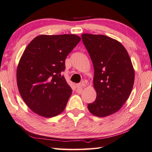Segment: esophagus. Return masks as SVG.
<instances>
[{"label":"esophagus","mask_w":152,"mask_h":152,"mask_svg":"<svg viewBox=\"0 0 152 152\" xmlns=\"http://www.w3.org/2000/svg\"><path fill=\"white\" fill-rule=\"evenodd\" d=\"M76 87L77 88H78V89L81 90V89H83V88H84L85 87V84L83 83H79V84L76 85Z\"/></svg>","instance_id":"obj_1"}]
</instances>
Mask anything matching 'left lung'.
Instances as JSON below:
<instances>
[{
	"instance_id": "8db88e82",
	"label": "left lung",
	"mask_w": 152,
	"mask_h": 152,
	"mask_svg": "<svg viewBox=\"0 0 152 152\" xmlns=\"http://www.w3.org/2000/svg\"><path fill=\"white\" fill-rule=\"evenodd\" d=\"M81 38L93 64L96 92L88 109L96 116H108L121 109L130 96L135 76L132 64L126 48L116 39L91 34H83Z\"/></svg>"
}]
</instances>
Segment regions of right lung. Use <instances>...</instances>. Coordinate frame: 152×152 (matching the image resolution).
I'll use <instances>...</instances> for the list:
<instances>
[{"label":"right lung","mask_w":152,"mask_h":152,"mask_svg":"<svg viewBox=\"0 0 152 152\" xmlns=\"http://www.w3.org/2000/svg\"><path fill=\"white\" fill-rule=\"evenodd\" d=\"M80 41L75 34L39 35L27 45L16 81L20 96L34 113L51 118L65 110L72 89L61 72L68 54Z\"/></svg>","instance_id":"obj_1"}]
</instances>
